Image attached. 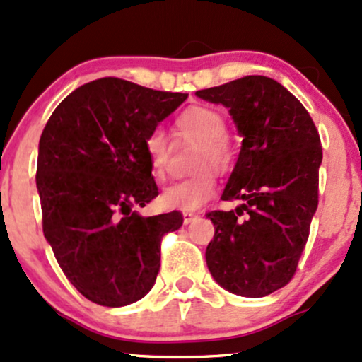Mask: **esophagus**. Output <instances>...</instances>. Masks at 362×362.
<instances>
[{
  "instance_id": "34e87169",
  "label": "esophagus",
  "mask_w": 362,
  "mask_h": 362,
  "mask_svg": "<svg viewBox=\"0 0 362 362\" xmlns=\"http://www.w3.org/2000/svg\"><path fill=\"white\" fill-rule=\"evenodd\" d=\"M197 218H199V216L195 214V213H189V211H185V213H184V223H185V224L192 223L194 219H197Z\"/></svg>"
}]
</instances>
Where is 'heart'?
Listing matches in <instances>:
<instances>
[{"mask_svg": "<svg viewBox=\"0 0 362 362\" xmlns=\"http://www.w3.org/2000/svg\"><path fill=\"white\" fill-rule=\"evenodd\" d=\"M177 136L187 143L199 144L194 156L192 170L201 172L168 185L161 192V204L168 209L197 211L216 192V178L211 168L218 173H228L235 165V149L228 139V120L213 107L195 105L182 112L175 119ZM144 151L156 177H163L168 168L172 146L161 127H153L144 136Z\"/></svg>", "mask_w": 362, "mask_h": 362, "instance_id": "1", "label": "heart"}]
</instances>
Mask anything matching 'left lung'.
<instances>
[{"mask_svg": "<svg viewBox=\"0 0 362 362\" xmlns=\"http://www.w3.org/2000/svg\"><path fill=\"white\" fill-rule=\"evenodd\" d=\"M195 95L230 109L243 136L223 201L211 211L206 262L219 286L247 298L284 288L296 274L318 206L322 143L313 119L281 83L243 76Z\"/></svg>", "mask_w": 362, "mask_h": 362, "instance_id": "left-lung-1", "label": "left lung"}]
</instances>
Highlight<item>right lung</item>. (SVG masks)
Here are the masks:
<instances>
[{
    "label": "right lung",
    "mask_w": 362,
    "mask_h": 362,
    "mask_svg": "<svg viewBox=\"0 0 362 362\" xmlns=\"http://www.w3.org/2000/svg\"><path fill=\"white\" fill-rule=\"evenodd\" d=\"M187 97L100 78L45 124L35 175L44 236L64 276L97 305L141 300L160 271L161 240L184 223L180 211L143 218L134 207L158 195L144 136Z\"/></svg>",
    "instance_id": "1"
}]
</instances>
